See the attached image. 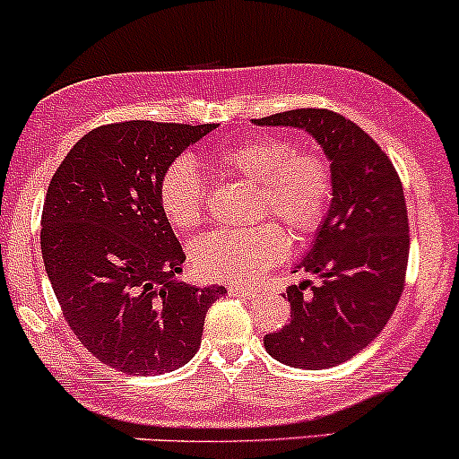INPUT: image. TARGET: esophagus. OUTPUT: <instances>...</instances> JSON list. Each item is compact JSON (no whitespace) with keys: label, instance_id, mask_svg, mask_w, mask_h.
Listing matches in <instances>:
<instances>
[{"label":"esophagus","instance_id":"1","mask_svg":"<svg viewBox=\"0 0 459 459\" xmlns=\"http://www.w3.org/2000/svg\"><path fill=\"white\" fill-rule=\"evenodd\" d=\"M231 297H243V299H254L257 297V290H251V288H240V286H231L230 288Z\"/></svg>","mask_w":459,"mask_h":459}]
</instances>
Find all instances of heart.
<instances>
[{
	"label": "heart",
	"mask_w": 459,
	"mask_h": 459,
	"mask_svg": "<svg viewBox=\"0 0 459 459\" xmlns=\"http://www.w3.org/2000/svg\"><path fill=\"white\" fill-rule=\"evenodd\" d=\"M212 164L257 184L255 216H277L297 238L321 228L332 202V171L318 156L299 153L281 138H251L212 153ZM158 199L175 230H190L202 221L205 190L202 175L188 158L171 162L158 184ZM288 254L286 231L264 221L243 230H216L190 245V262L210 281L249 286Z\"/></svg>",
	"instance_id": "heart-1"
}]
</instances>
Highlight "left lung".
Segmentation results:
<instances>
[{"label": "left lung", "instance_id": "obj_1", "mask_svg": "<svg viewBox=\"0 0 459 459\" xmlns=\"http://www.w3.org/2000/svg\"><path fill=\"white\" fill-rule=\"evenodd\" d=\"M251 123L310 134L333 186L325 221L295 264L318 284L286 288L290 323L266 333L264 349L288 367H336L377 338L403 292L410 254L403 186L377 143L338 112L301 108Z\"/></svg>", "mask_w": 459, "mask_h": 459}]
</instances>
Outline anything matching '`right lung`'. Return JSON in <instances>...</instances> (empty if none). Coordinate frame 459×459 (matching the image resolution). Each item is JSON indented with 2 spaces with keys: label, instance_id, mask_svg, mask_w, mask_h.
Instances as JSON below:
<instances>
[{
  "label": "right lung",
  "instance_id": "obj_1",
  "mask_svg": "<svg viewBox=\"0 0 459 459\" xmlns=\"http://www.w3.org/2000/svg\"><path fill=\"white\" fill-rule=\"evenodd\" d=\"M216 123L126 121L82 136L51 178L40 219L45 271L66 323L100 362L160 375L199 351L223 286L178 280L186 260L158 184Z\"/></svg>",
  "mask_w": 459,
  "mask_h": 459
}]
</instances>
